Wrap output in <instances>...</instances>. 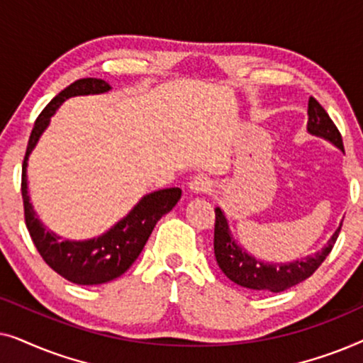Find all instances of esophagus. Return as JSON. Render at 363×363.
Wrapping results in <instances>:
<instances>
[{
	"label": "esophagus",
	"mask_w": 363,
	"mask_h": 363,
	"mask_svg": "<svg viewBox=\"0 0 363 363\" xmlns=\"http://www.w3.org/2000/svg\"><path fill=\"white\" fill-rule=\"evenodd\" d=\"M188 188H190L191 193L201 195V193H208L211 190V182H210V178L205 175H196L191 178L190 183H188Z\"/></svg>",
	"instance_id": "34e87169"
}]
</instances>
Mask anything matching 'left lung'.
Here are the masks:
<instances>
[{
    "instance_id": "1",
    "label": "left lung",
    "mask_w": 363,
    "mask_h": 363,
    "mask_svg": "<svg viewBox=\"0 0 363 363\" xmlns=\"http://www.w3.org/2000/svg\"><path fill=\"white\" fill-rule=\"evenodd\" d=\"M307 116H309L307 132L311 135L324 138V140L330 142L332 145L344 152L340 132L337 130L329 113L324 111V107L314 97L309 99ZM215 213V256L218 266L225 272L228 279H231L235 284L261 292H282L311 277L317 267L324 262L325 257L329 256L342 228L340 223V226L330 236L327 245L314 255L291 262H269L257 259L241 245H238V241L231 235L230 223L226 220L225 211L221 208H216Z\"/></svg>"
}]
</instances>
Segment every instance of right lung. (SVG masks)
<instances>
[{
    "instance_id": "add662e5",
    "label": "right lung",
    "mask_w": 363,
    "mask_h": 363,
    "mask_svg": "<svg viewBox=\"0 0 363 363\" xmlns=\"http://www.w3.org/2000/svg\"><path fill=\"white\" fill-rule=\"evenodd\" d=\"M111 89L112 87L102 79L87 77L79 79L62 92H59L34 122L28 142L26 157L23 162L21 193L24 220H26L28 231L31 235L34 246L51 269L56 271L64 279L81 286L104 284V282L122 276L142 252L157 221L168 211H172V208L182 198L180 188H165V190L148 193L142 196V200L127 213V216L117 221L111 230L102 233L101 236L84 241L61 240V236L48 230L38 218L28 195L29 155L48 128L51 117L64 101L76 96L104 94Z\"/></svg>"
}]
</instances>
